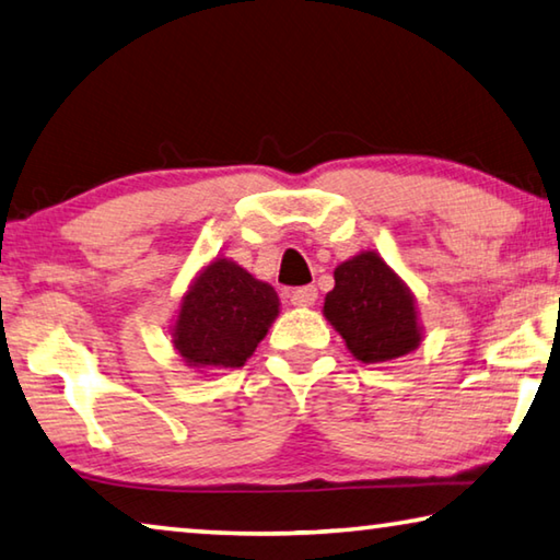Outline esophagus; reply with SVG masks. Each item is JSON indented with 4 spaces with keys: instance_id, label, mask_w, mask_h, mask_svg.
<instances>
[{
    "instance_id": "34e87169",
    "label": "esophagus",
    "mask_w": 560,
    "mask_h": 560,
    "mask_svg": "<svg viewBox=\"0 0 560 560\" xmlns=\"http://www.w3.org/2000/svg\"><path fill=\"white\" fill-rule=\"evenodd\" d=\"M289 299L294 306H312L318 299V289L316 287H299L289 291Z\"/></svg>"
}]
</instances>
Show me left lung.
<instances>
[{"label": "left lung", "instance_id": "8db88e82", "mask_svg": "<svg viewBox=\"0 0 560 560\" xmlns=\"http://www.w3.org/2000/svg\"><path fill=\"white\" fill-rule=\"evenodd\" d=\"M334 279L324 314L359 361L386 363L421 343L413 296L378 254L363 252L343 261Z\"/></svg>", "mask_w": 560, "mask_h": 560}]
</instances>
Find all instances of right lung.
Masks as SVG:
<instances>
[{
	"mask_svg": "<svg viewBox=\"0 0 560 560\" xmlns=\"http://www.w3.org/2000/svg\"><path fill=\"white\" fill-rule=\"evenodd\" d=\"M277 316L279 296L273 287L234 261L217 259L182 299L174 346L189 366L238 369Z\"/></svg>",
	"mask_w": 560,
	"mask_h": 560,
	"instance_id": "add662e5",
	"label": "right lung"
}]
</instances>
